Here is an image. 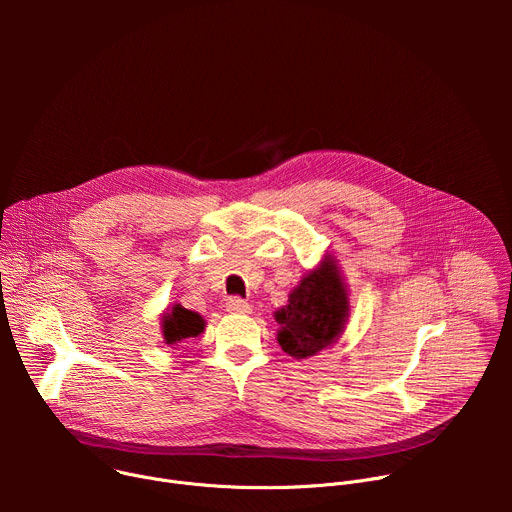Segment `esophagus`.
Wrapping results in <instances>:
<instances>
[{
	"mask_svg": "<svg viewBox=\"0 0 512 512\" xmlns=\"http://www.w3.org/2000/svg\"><path fill=\"white\" fill-rule=\"evenodd\" d=\"M227 310L231 312V314H249V310H251V306L245 302V300H241V298H231L229 302H227Z\"/></svg>",
	"mask_w": 512,
	"mask_h": 512,
	"instance_id": "esophagus-1",
	"label": "esophagus"
}]
</instances>
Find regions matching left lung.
<instances>
[{
	"mask_svg": "<svg viewBox=\"0 0 512 512\" xmlns=\"http://www.w3.org/2000/svg\"><path fill=\"white\" fill-rule=\"evenodd\" d=\"M287 302L275 312L281 328L277 342L294 358H308L330 346L348 318L346 287L330 259L308 273Z\"/></svg>",
	"mask_w": 512,
	"mask_h": 512,
	"instance_id": "obj_1",
	"label": "left lung"
}]
</instances>
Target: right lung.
Returning <instances> with one entry per match:
<instances>
[{
  "label": "right lung",
  "mask_w": 512,
  "mask_h": 512,
  "mask_svg": "<svg viewBox=\"0 0 512 512\" xmlns=\"http://www.w3.org/2000/svg\"><path fill=\"white\" fill-rule=\"evenodd\" d=\"M204 330V320L180 304L172 308V312H166L162 316V332L166 344H176L186 338H194Z\"/></svg>",
  "instance_id": "add662e5"
}]
</instances>
